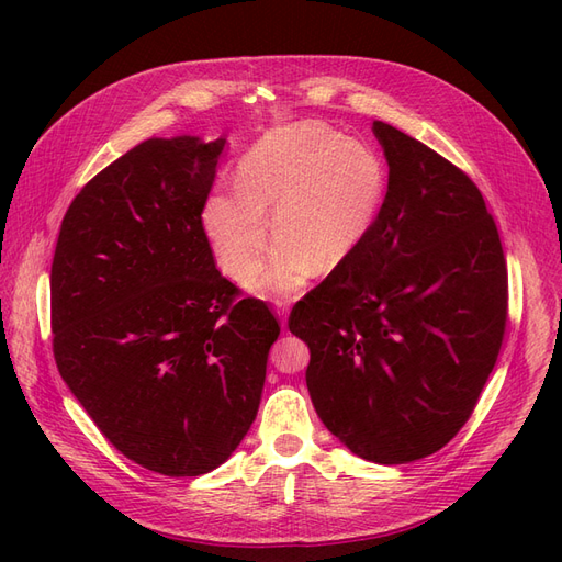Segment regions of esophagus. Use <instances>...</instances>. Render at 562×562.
Here are the masks:
<instances>
[{
    "label": "esophagus",
    "instance_id": "1",
    "mask_svg": "<svg viewBox=\"0 0 562 562\" xmlns=\"http://www.w3.org/2000/svg\"><path fill=\"white\" fill-rule=\"evenodd\" d=\"M274 307H277V312H279L281 321H285V316H288V310H291V300H283V297H277V300H274Z\"/></svg>",
    "mask_w": 562,
    "mask_h": 562
}]
</instances>
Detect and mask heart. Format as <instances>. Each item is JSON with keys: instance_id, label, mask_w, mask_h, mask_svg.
<instances>
[{"instance_id": "obj_1", "label": "heart", "mask_w": 562, "mask_h": 562, "mask_svg": "<svg viewBox=\"0 0 562 562\" xmlns=\"http://www.w3.org/2000/svg\"><path fill=\"white\" fill-rule=\"evenodd\" d=\"M386 194V168L375 149L321 124L271 133L244 157L236 187L203 206L215 260L248 283L268 243L267 210L280 239L255 279L260 293H295L316 269L345 265L375 227Z\"/></svg>"}]
</instances>
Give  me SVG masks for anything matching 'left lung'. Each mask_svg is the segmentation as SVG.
<instances>
[{"mask_svg": "<svg viewBox=\"0 0 562 562\" xmlns=\"http://www.w3.org/2000/svg\"><path fill=\"white\" fill-rule=\"evenodd\" d=\"M389 184L375 227L288 316L310 347L321 422L368 462L438 452L497 363L508 274L495 217L462 168L375 122Z\"/></svg>", "mask_w": 562, "mask_h": 562, "instance_id": "obj_1", "label": "left lung"}]
</instances>
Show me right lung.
<instances>
[{
	"label": "right lung",
	"instance_id": "1",
	"mask_svg": "<svg viewBox=\"0 0 562 562\" xmlns=\"http://www.w3.org/2000/svg\"><path fill=\"white\" fill-rule=\"evenodd\" d=\"M225 138L135 145L81 187L50 265L60 378L131 462L201 475L258 415L281 326L220 274L203 229Z\"/></svg>",
	"mask_w": 562,
	"mask_h": 562
}]
</instances>
